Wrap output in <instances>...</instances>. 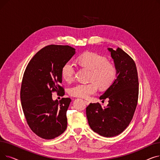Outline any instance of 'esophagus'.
Returning a JSON list of instances; mask_svg holds the SVG:
<instances>
[{"label":"esophagus","mask_w":160,"mask_h":160,"mask_svg":"<svg viewBox=\"0 0 160 160\" xmlns=\"http://www.w3.org/2000/svg\"><path fill=\"white\" fill-rule=\"evenodd\" d=\"M84 102H85V103H86L87 105H89V103H90L89 101H88V100H84Z\"/></svg>","instance_id":"1"}]
</instances>
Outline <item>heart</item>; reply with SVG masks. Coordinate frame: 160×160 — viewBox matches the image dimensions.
Returning a JSON list of instances; mask_svg holds the SVG:
<instances>
[{
	"label": "heart",
	"instance_id": "b5f03b06",
	"mask_svg": "<svg viewBox=\"0 0 160 160\" xmlns=\"http://www.w3.org/2000/svg\"><path fill=\"white\" fill-rule=\"evenodd\" d=\"M80 65L91 70L89 83H78L69 89V93L76 97L88 98L95 94L97 86L100 89H106L114 82L117 71L115 65L108 62L107 59L95 52H86L78 58ZM75 72V66L71 62H67L62 66L61 74L63 79L69 82L72 80Z\"/></svg>",
	"mask_w": 160,
	"mask_h": 160
}]
</instances>
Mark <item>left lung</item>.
<instances>
[{
	"instance_id": "left-lung-1",
	"label": "left lung",
	"mask_w": 160,
	"mask_h": 160,
	"mask_svg": "<svg viewBox=\"0 0 160 160\" xmlns=\"http://www.w3.org/2000/svg\"><path fill=\"white\" fill-rule=\"evenodd\" d=\"M117 73L116 79L100 100L108 98L102 108L100 103H90L86 115L90 128L100 136L111 138L119 135L131 122L138 104L139 82L133 59L120 48H108Z\"/></svg>"
}]
</instances>
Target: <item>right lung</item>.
Listing matches in <instances>:
<instances>
[{
    "label": "right lung",
    "mask_w": 160,
    "mask_h": 160,
    "mask_svg": "<svg viewBox=\"0 0 160 160\" xmlns=\"http://www.w3.org/2000/svg\"><path fill=\"white\" fill-rule=\"evenodd\" d=\"M75 52L69 45H48L34 55L25 69L21 88L22 108L30 129L43 139H54L67 128L66 113L71 100L62 98L58 102L52 95L56 91L64 95L61 70Z\"/></svg>",
    "instance_id": "obj_1"
}]
</instances>
